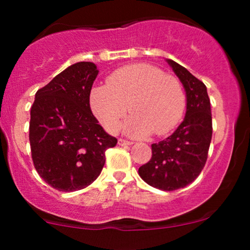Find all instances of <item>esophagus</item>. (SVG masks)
<instances>
[{
  "instance_id": "obj_1",
  "label": "esophagus",
  "mask_w": 250,
  "mask_h": 250,
  "mask_svg": "<svg viewBox=\"0 0 250 250\" xmlns=\"http://www.w3.org/2000/svg\"><path fill=\"white\" fill-rule=\"evenodd\" d=\"M119 145L123 147V146H131L133 145V142L127 141V140H123V139H119Z\"/></svg>"
}]
</instances>
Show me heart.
Segmentation results:
<instances>
[{
    "label": "heart",
    "instance_id": "1",
    "mask_svg": "<svg viewBox=\"0 0 250 250\" xmlns=\"http://www.w3.org/2000/svg\"><path fill=\"white\" fill-rule=\"evenodd\" d=\"M90 107L109 133L119 130L129 110L125 131L134 137L169 133L186 110V94L177 77L151 64H130L113 71L107 84L91 88Z\"/></svg>",
    "mask_w": 250,
    "mask_h": 250
}]
</instances>
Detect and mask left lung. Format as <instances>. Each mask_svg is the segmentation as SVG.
I'll list each match as a JSON object with an SVG mask.
<instances>
[{"mask_svg":"<svg viewBox=\"0 0 250 250\" xmlns=\"http://www.w3.org/2000/svg\"><path fill=\"white\" fill-rule=\"evenodd\" d=\"M167 62L185 87L186 117L170 136L151 145V159L139 168V175L151 187L173 191L190 185L202 171L208 157L213 125L205 83L173 60Z\"/></svg>","mask_w":250,"mask_h":250,"instance_id":"obj_1","label":"left lung"}]
</instances>
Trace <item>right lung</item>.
Segmentation results:
<instances>
[{
    "label": "right lung",
    "instance_id": "right-lung-1",
    "mask_svg": "<svg viewBox=\"0 0 250 250\" xmlns=\"http://www.w3.org/2000/svg\"><path fill=\"white\" fill-rule=\"evenodd\" d=\"M97 74L93 62H77L39 89L31 105L34 167L60 191L91 185L101 174L105 150L117 143L91 113L89 95Z\"/></svg>",
    "mask_w": 250,
    "mask_h": 250
}]
</instances>
